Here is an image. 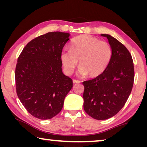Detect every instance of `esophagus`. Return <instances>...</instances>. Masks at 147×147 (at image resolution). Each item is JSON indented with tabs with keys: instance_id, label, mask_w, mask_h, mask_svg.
I'll return each instance as SVG.
<instances>
[{
	"instance_id": "esophagus-1",
	"label": "esophagus",
	"mask_w": 147,
	"mask_h": 147,
	"mask_svg": "<svg viewBox=\"0 0 147 147\" xmlns=\"http://www.w3.org/2000/svg\"><path fill=\"white\" fill-rule=\"evenodd\" d=\"M81 81H80V80H73V83L74 84H78V83H80Z\"/></svg>"
}]
</instances>
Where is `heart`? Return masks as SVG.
<instances>
[{"mask_svg":"<svg viewBox=\"0 0 147 147\" xmlns=\"http://www.w3.org/2000/svg\"><path fill=\"white\" fill-rule=\"evenodd\" d=\"M112 57V49L109 43L83 35L71 40L69 51H63L61 54V61L67 75L72 74L79 60L80 74L94 78L107 69Z\"/></svg>","mask_w":147,"mask_h":147,"instance_id":"heart-1","label":"heart"}]
</instances>
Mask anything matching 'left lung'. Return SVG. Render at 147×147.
Instances as JSON below:
<instances>
[{"instance_id":"1","label":"left lung","mask_w":147,"mask_h":147,"mask_svg":"<svg viewBox=\"0 0 147 147\" xmlns=\"http://www.w3.org/2000/svg\"><path fill=\"white\" fill-rule=\"evenodd\" d=\"M112 57L105 71L84 81V108L94 119L102 120L116 115L126 104L134 84V69L131 54L123 44L107 34Z\"/></svg>"}]
</instances>
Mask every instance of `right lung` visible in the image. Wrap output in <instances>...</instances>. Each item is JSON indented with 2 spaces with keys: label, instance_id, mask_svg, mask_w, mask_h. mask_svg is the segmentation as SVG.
<instances>
[{
  "label": "right lung",
  "instance_id": "add662e5",
  "mask_svg": "<svg viewBox=\"0 0 147 147\" xmlns=\"http://www.w3.org/2000/svg\"><path fill=\"white\" fill-rule=\"evenodd\" d=\"M69 34L49 32L31 40L23 48L15 68L16 91L27 112L41 120L51 119L63 108L73 87L62 72L61 54Z\"/></svg>",
  "mask_w": 147,
  "mask_h": 147
}]
</instances>
